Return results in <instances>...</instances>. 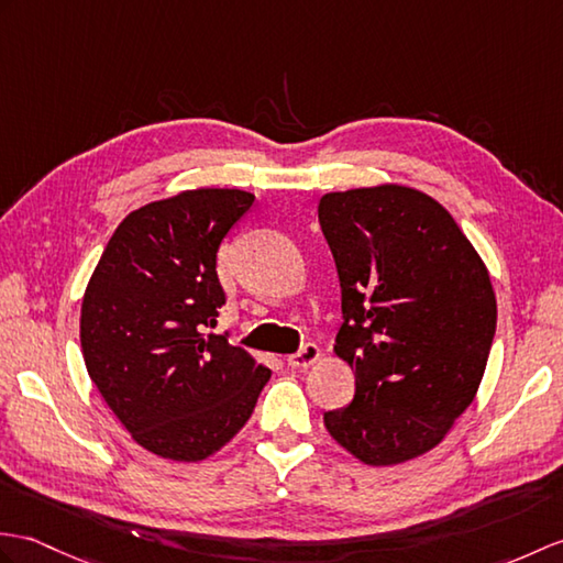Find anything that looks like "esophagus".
<instances>
[{
	"label": "esophagus",
	"mask_w": 563,
	"mask_h": 563,
	"mask_svg": "<svg viewBox=\"0 0 563 563\" xmlns=\"http://www.w3.org/2000/svg\"><path fill=\"white\" fill-rule=\"evenodd\" d=\"M321 357V350H319V345H313V343H305L302 347H299L295 355H290L287 357V364H290L292 369H307V367H311L313 362H317Z\"/></svg>",
	"instance_id": "34e87169"
}]
</instances>
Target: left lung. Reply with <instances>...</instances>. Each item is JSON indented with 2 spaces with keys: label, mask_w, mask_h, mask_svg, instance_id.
<instances>
[{
  "label": "left lung",
  "mask_w": 563,
  "mask_h": 563,
  "mask_svg": "<svg viewBox=\"0 0 563 563\" xmlns=\"http://www.w3.org/2000/svg\"><path fill=\"white\" fill-rule=\"evenodd\" d=\"M319 222L341 280L335 352L355 398L323 415L367 465L431 451L473 402L496 331L489 273L451 213L398 185L321 196Z\"/></svg>",
  "instance_id": "8db88e82"
}]
</instances>
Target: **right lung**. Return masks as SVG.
<instances>
[{"mask_svg": "<svg viewBox=\"0 0 563 563\" xmlns=\"http://www.w3.org/2000/svg\"><path fill=\"white\" fill-rule=\"evenodd\" d=\"M254 194L194 189L129 213L81 305L88 376L129 434L161 459L196 463L246 424L271 369L218 323L216 258Z\"/></svg>", "mask_w": 563, "mask_h": 563, "instance_id": "obj_1", "label": "right lung"}]
</instances>
